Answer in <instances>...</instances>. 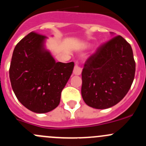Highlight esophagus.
I'll return each instance as SVG.
<instances>
[{
    "instance_id": "esophagus-1",
    "label": "esophagus",
    "mask_w": 146,
    "mask_h": 146,
    "mask_svg": "<svg viewBox=\"0 0 146 146\" xmlns=\"http://www.w3.org/2000/svg\"><path fill=\"white\" fill-rule=\"evenodd\" d=\"M82 72V68L78 66V64H76L74 66V68H73V74L76 75V76H80Z\"/></svg>"
}]
</instances>
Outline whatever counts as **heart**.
Segmentation results:
<instances>
[{"instance_id":"b5f03b06","label":"heart","mask_w":146,"mask_h":146,"mask_svg":"<svg viewBox=\"0 0 146 146\" xmlns=\"http://www.w3.org/2000/svg\"><path fill=\"white\" fill-rule=\"evenodd\" d=\"M85 47H88V46H85Z\"/></svg>"}]
</instances>
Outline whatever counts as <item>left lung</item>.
Returning <instances> with one entry per match:
<instances>
[{"label": "left lung", "mask_w": 146, "mask_h": 146, "mask_svg": "<svg viewBox=\"0 0 146 146\" xmlns=\"http://www.w3.org/2000/svg\"><path fill=\"white\" fill-rule=\"evenodd\" d=\"M135 70L131 45L122 36H114L84 65L81 94L85 104L98 110L117 104L129 92Z\"/></svg>", "instance_id": "1"}]
</instances>
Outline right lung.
Wrapping results in <instances>:
<instances>
[{
	"instance_id": "add662e5",
	"label": "right lung",
	"mask_w": 146,
	"mask_h": 146,
	"mask_svg": "<svg viewBox=\"0 0 146 146\" xmlns=\"http://www.w3.org/2000/svg\"><path fill=\"white\" fill-rule=\"evenodd\" d=\"M48 37L32 32L15 46L9 70L12 88L23 106L46 113L58 107L74 63L56 62L46 47Z\"/></svg>"
}]
</instances>
